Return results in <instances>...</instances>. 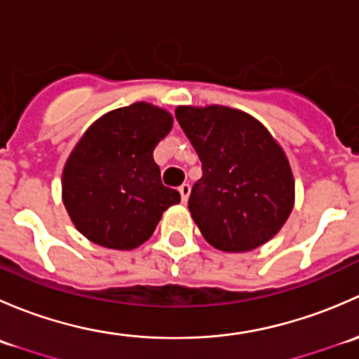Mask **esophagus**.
<instances>
[{"label":"esophagus","mask_w":359,"mask_h":359,"mask_svg":"<svg viewBox=\"0 0 359 359\" xmlns=\"http://www.w3.org/2000/svg\"><path fill=\"white\" fill-rule=\"evenodd\" d=\"M179 193H180V198H182V201L187 203V200H189V193H191L189 184H182V186L179 187Z\"/></svg>","instance_id":"34e87169"}]
</instances>
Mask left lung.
<instances>
[{
  "instance_id": "obj_1",
  "label": "left lung",
  "mask_w": 359,
  "mask_h": 359,
  "mask_svg": "<svg viewBox=\"0 0 359 359\" xmlns=\"http://www.w3.org/2000/svg\"><path fill=\"white\" fill-rule=\"evenodd\" d=\"M175 118L201 161L189 212L222 252H250L287 222L295 200L290 163L266 126L226 106H179Z\"/></svg>"
}]
</instances>
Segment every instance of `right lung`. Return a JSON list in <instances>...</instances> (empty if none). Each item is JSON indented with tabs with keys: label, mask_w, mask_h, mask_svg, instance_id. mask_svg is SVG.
I'll return each instance as SVG.
<instances>
[{
	"label": "right lung",
	"mask_w": 359,
	"mask_h": 359,
	"mask_svg": "<svg viewBox=\"0 0 359 359\" xmlns=\"http://www.w3.org/2000/svg\"><path fill=\"white\" fill-rule=\"evenodd\" d=\"M170 112L147 102L97 119L69 154L62 201L92 243L133 250L151 238L163 212L180 201L161 184L153 151L172 130Z\"/></svg>",
	"instance_id": "obj_1"
}]
</instances>
